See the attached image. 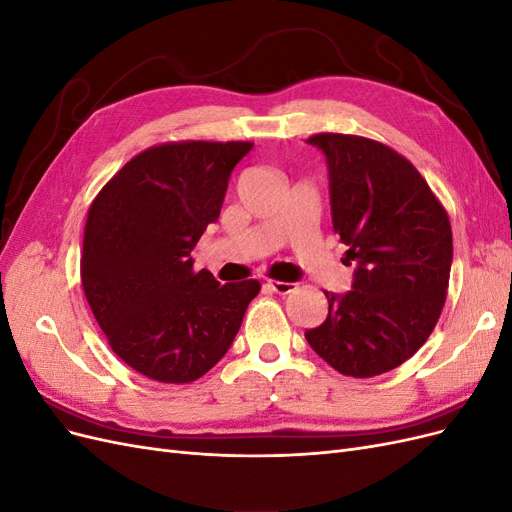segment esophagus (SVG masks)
I'll return each mask as SVG.
<instances>
[{"instance_id": "34e87169", "label": "esophagus", "mask_w": 512, "mask_h": 512, "mask_svg": "<svg viewBox=\"0 0 512 512\" xmlns=\"http://www.w3.org/2000/svg\"><path fill=\"white\" fill-rule=\"evenodd\" d=\"M267 288H269V290H273V292H277V294H288V292H292L294 288H297V284H294V282H277V280H269V282H267Z\"/></svg>"}]
</instances>
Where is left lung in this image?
<instances>
[{
  "label": "left lung",
  "instance_id": "8db88e82",
  "mask_svg": "<svg viewBox=\"0 0 512 512\" xmlns=\"http://www.w3.org/2000/svg\"><path fill=\"white\" fill-rule=\"evenodd\" d=\"M307 143L327 160L333 230L356 269L348 292H324L329 316L305 339L339 374L378 376L408 361L436 327L451 277V222L391 147L331 132Z\"/></svg>",
  "mask_w": 512,
  "mask_h": 512
}]
</instances>
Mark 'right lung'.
<instances>
[{
  "mask_svg": "<svg viewBox=\"0 0 512 512\" xmlns=\"http://www.w3.org/2000/svg\"><path fill=\"white\" fill-rule=\"evenodd\" d=\"M254 143H170L138 153L91 203L81 282L108 344L166 384L205 376L228 352L256 280L220 284L192 250L218 222L228 179Z\"/></svg>",
  "mask_w": 512,
  "mask_h": 512,
  "instance_id": "right-lung-1",
  "label": "right lung"
}]
</instances>
